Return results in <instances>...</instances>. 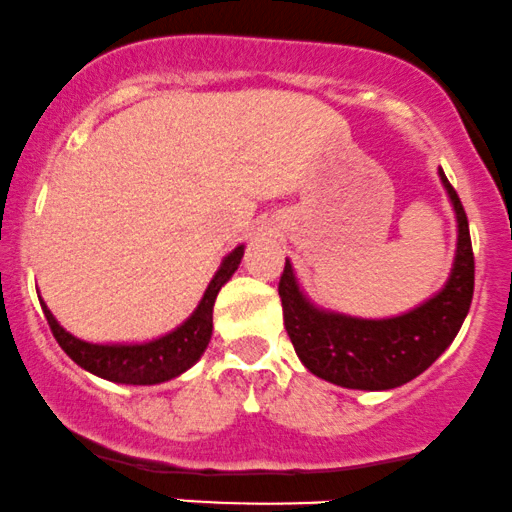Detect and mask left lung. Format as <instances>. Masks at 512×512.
Here are the masks:
<instances>
[{"instance_id": "8db88e82", "label": "left lung", "mask_w": 512, "mask_h": 512, "mask_svg": "<svg viewBox=\"0 0 512 512\" xmlns=\"http://www.w3.org/2000/svg\"><path fill=\"white\" fill-rule=\"evenodd\" d=\"M441 182L458 215V254L446 287L410 314L364 321L318 311L306 302L285 261L278 282L282 318L294 352L314 376L342 388H398L424 374L455 340L472 304L474 254L467 213L443 170Z\"/></svg>"}]
</instances>
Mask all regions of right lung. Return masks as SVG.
I'll use <instances>...</instances> for the list:
<instances>
[{"instance_id":"1","label":"right lung","mask_w":512,"mask_h":512,"mask_svg":"<svg viewBox=\"0 0 512 512\" xmlns=\"http://www.w3.org/2000/svg\"><path fill=\"white\" fill-rule=\"evenodd\" d=\"M244 256V246H237L230 256L222 261V266L215 278L210 280L206 294H203L198 309L191 314L184 326H179L174 333L165 338L146 342V345H90L69 335L54 321L45 302L42 314L54 340L59 347L69 354L81 369L90 374L107 378L114 383H129V386H153V383L170 381V378L184 374L189 366H194L201 359L203 350L208 347L210 335H213V304L218 297L220 287L232 278L234 270L239 268V261Z\"/></svg>"}]
</instances>
